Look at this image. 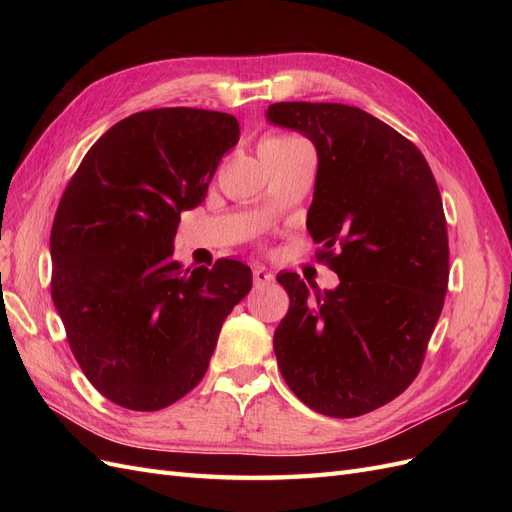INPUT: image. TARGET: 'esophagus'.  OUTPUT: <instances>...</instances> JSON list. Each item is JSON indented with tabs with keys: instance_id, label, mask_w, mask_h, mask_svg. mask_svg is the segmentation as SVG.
Returning a JSON list of instances; mask_svg holds the SVG:
<instances>
[{
	"instance_id": "1",
	"label": "esophagus",
	"mask_w": 512,
	"mask_h": 512,
	"mask_svg": "<svg viewBox=\"0 0 512 512\" xmlns=\"http://www.w3.org/2000/svg\"><path fill=\"white\" fill-rule=\"evenodd\" d=\"M252 280H254L256 286H265V284H271V282L275 280V277H273V273H271L267 267L256 265V267L252 269Z\"/></svg>"
}]
</instances>
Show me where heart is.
Instances as JSON below:
<instances>
[{"label": "heart", "instance_id": "heart-1", "mask_svg": "<svg viewBox=\"0 0 512 512\" xmlns=\"http://www.w3.org/2000/svg\"><path fill=\"white\" fill-rule=\"evenodd\" d=\"M294 141H297V138H292V136H267L265 141H262V145H260V151L286 147V145H290V143H294Z\"/></svg>", "mask_w": 512, "mask_h": 512}]
</instances>
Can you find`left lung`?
I'll return each instance as SVG.
<instances>
[{
    "label": "left lung",
    "instance_id": "8db88e82",
    "mask_svg": "<svg viewBox=\"0 0 512 512\" xmlns=\"http://www.w3.org/2000/svg\"><path fill=\"white\" fill-rule=\"evenodd\" d=\"M267 119L318 151L307 230L339 286L309 294L280 273L290 307L273 350L305 406L352 418L389 404L421 371L448 286L442 196L406 136L356 106L277 102Z\"/></svg>",
    "mask_w": 512,
    "mask_h": 512
}]
</instances>
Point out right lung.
<instances>
[{"instance_id": "1", "label": "right lung", "mask_w": 512, "mask_h": 512, "mask_svg": "<svg viewBox=\"0 0 512 512\" xmlns=\"http://www.w3.org/2000/svg\"><path fill=\"white\" fill-rule=\"evenodd\" d=\"M239 121L173 106L134 113L94 143L51 228V297L83 374L113 404L153 412L203 380L252 271L220 258L181 269V211L203 203Z\"/></svg>"}]
</instances>
